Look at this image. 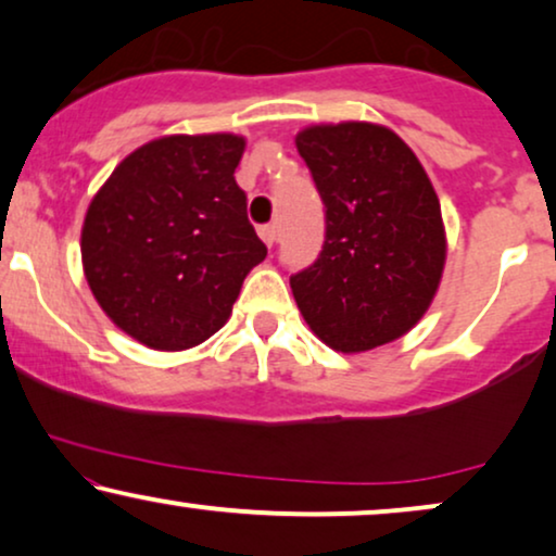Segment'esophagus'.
<instances>
[{"label": "esophagus", "instance_id": "esophagus-1", "mask_svg": "<svg viewBox=\"0 0 556 556\" xmlns=\"http://www.w3.org/2000/svg\"><path fill=\"white\" fill-rule=\"evenodd\" d=\"M258 236H262V241L266 243V247H274V243H277V239H279V231H277V226L269 224V226L258 228Z\"/></svg>", "mask_w": 556, "mask_h": 556}]
</instances>
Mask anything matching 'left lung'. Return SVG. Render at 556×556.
<instances>
[{
	"label": "left lung",
	"instance_id": "1",
	"mask_svg": "<svg viewBox=\"0 0 556 556\" xmlns=\"http://www.w3.org/2000/svg\"><path fill=\"white\" fill-rule=\"evenodd\" d=\"M300 157L325 205V243L290 285L309 330L340 353L402 338L427 313L445 269L438 192L417 154L368 122L302 129Z\"/></svg>",
	"mask_w": 556,
	"mask_h": 556
}]
</instances>
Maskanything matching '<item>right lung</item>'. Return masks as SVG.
I'll list each match as a JSON object with an SVG mask.
<instances>
[{
	"label": "right lung",
	"mask_w": 556,
	"mask_h": 556,
	"mask_svg": "<svg viewBox=\"0 0 556 556\" xmlns=\"http://www.w3.org/2000/svg\"><path fill=\"white\" fill-rule=\"evenodd\" d=\"M236 135H173L118 162L80 231L96 302L154 351H185L224 328L266 247L236 185Z\"/></svg>",
	"instance_id": "1"
}]
</instances>
